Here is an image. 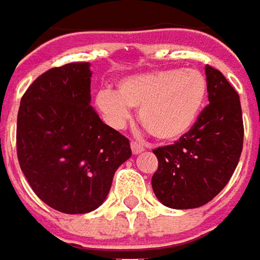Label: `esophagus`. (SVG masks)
<instances>
[{"label":"esophagus","instance_id":"1","mask_svg":"<svg viewBox=\"0 0 260 260\" xmlns=\"http://www.w3.org/2000/svg\"><path fill=\"white\" fill-rule=\"evenodd\" d=\"M131 149H132V153H134V155H138V153L144 152L145 151L144 146L141 144H138V142H132V144H131Z\"/></svg>","mask_w":260,"mask_h":260}]
</instances>
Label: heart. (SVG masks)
<instances>
[{
    "label": "heart",
    "instance_id": "1",
    "mask_svg": "<svg viewBox=\"0 0 260 260\" xmlns=\"http://www.w3.org/2000/svg\"><path fill=\"white\" fill-rule=\"evenodd\" d=\"M206 93L208 82L201 71L158 70L121 79L115 92L96 93L95 104L116 129L129 119V108H137L139 122L155 139L174 142L193 128Z\"/></svg>",
    "mask_w": 260,
    "mask_h": 260
}]
</instances>
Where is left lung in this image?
Here are the masks:
<instances>
[{
  "label": "left lung",
  "instance_id": "1",
  "mask_svg": "<svg viewBox=\"0 0 260 260\" xmlns=\"http://www.w3.org/2000/svg\"><path fill=\"white\" fill-rule=\"evenodd\" d=\"M208 101L193 128L174 145L155 149L158 171L152 189L160 204L193 209L208 204L226 186L243 146L239 95L222 75L205 67Z\"/></svg>",
  "mask_w": 260,
  "mask_h": 260
}]
</instances>
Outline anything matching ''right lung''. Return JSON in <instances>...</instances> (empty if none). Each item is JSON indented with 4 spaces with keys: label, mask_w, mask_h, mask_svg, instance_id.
I'll list each match as a JSON object with an SVG mask.
<instances>
[{
    "label": "right lung",
    "mask_w": 260,
    "mask_h": 260,
    "mask_svg": "<svg viewBox=\"0 0 260 260\" xmlns=\"http://www.w3.org/2000/svg\"><path fill=\"white\" fill-rule=\"evenodd\" d=\"M91 78L89 62L52 68L26 89L18 111L19 167L42 202L70 215L100 208L132 155L129 141L91 107Z\"/></svg>",
    "instance_id": "add662e5"
}]
</instances>
